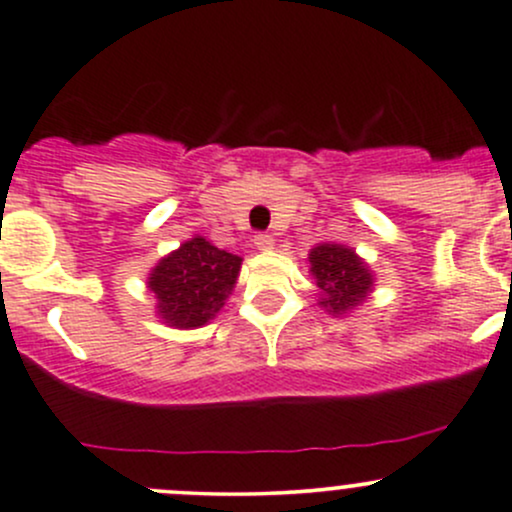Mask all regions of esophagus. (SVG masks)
<instances>
[{
  "label": "esophagus",
  "instance_id": "34e87169",
  "mask_svg": "<svg viewBox=\"0 0 512 512\" xmlns=\"http://www.w3.org/2000/svg\"><path fill=\"white\" fill-rule=\"evenodd\" d=\"M255 245H257V250H272L274 238L270 233H257L255 235Z\"/></svg>",
  "mask_w": 512,
  "mask_h": 512
}]
</instances>
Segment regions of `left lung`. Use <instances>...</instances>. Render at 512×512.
<instances>
[{"label": "left lung", "mask_w": 512, "mask_h": 512, "mask_svg": "<svg viewBox=\"0 0 512 512\" xmlns=\"http://www.w3.org/2000/svg\"><path fill=\"white\" fill-rule=\"evenodd\" d=\"M311 274L321 289V306L333 314H346L365 299L373 287L368 267L343 245H319L309 255Z\"/></svg>", "instance_id": "8db88e82"}]
</instances>
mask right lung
Returning a JSON list of instances; mask_svg holds the SVG:
<instances>
[{
    "mask_svg": "<svg viewBox=\"0 0 512 512\" xmlns=\"http://www.w3.org/2000/svg\"><path fill=\"white\" fill-rule=\"evenodd\" d=\"M240 262L238 255L218 250L203 238L184 242L164 257L149 277V289L159 299L161 319L179 328L208 324L233 292Z\"/></svg>",
    "mask_w": 512,
    "mask_h": 512,
    "instance_id": "1",
    "label": "right lung"
}]
</instances>
